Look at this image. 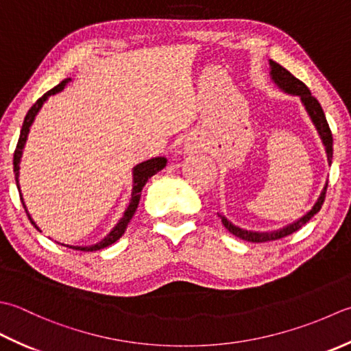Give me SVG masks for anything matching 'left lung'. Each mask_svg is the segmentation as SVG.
<instances>
[{
	"instance_id": "left-lung-1",
	"label": "left lung",
	"mask_w": 351,
	"mask_h": 351,
	"mask_svg": "<svg viewBox=\"0 0 351 351\" xmlns=\"http://www.w3.org/2000/svg\"><path fill=\"white\" fill-rule=\"evenodd\" d=\"M269 65H271V77H273V80L277 83V86H280V88L285 92H288V94L298 95L300 98H302V101L306 107L307 113L311 115L312 123L315 124L317 130L321 136V139H323V144L326 147V153H327V160H328V163H332L333 136H332V132H330V127H328V124H327V119H326V115L323 112V107H321V104L318 103V99L311 94L309 88H307V86L303 82H300L297 77L292 75L288 69H285L282 65H278V63L274 62V60H271ZM326 192H327V183L324 186V189L321 191V195L317 199L315 206H313L312 209L307 212L303 218H300L298 221L292 223L291 226H286V227L280 228V230H276V232H271V233H257V232L242 230V228L233 226L232 223H228V221L224 217H221V215L219 217H221V221H223V224H224L227 230L233 233L234 236H238L239 239H244V241H248V242H256V244H261V242H268V241H276V239L285 238V236L292 234L294 232L300 230V228H302L307 223V221H309L313 215H315V213H318L319 209H321V206H323L324 199H326Z\"/></svg>"
}]
</instances>
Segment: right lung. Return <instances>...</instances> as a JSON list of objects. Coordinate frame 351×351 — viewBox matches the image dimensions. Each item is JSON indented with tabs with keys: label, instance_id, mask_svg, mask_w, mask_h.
<instances>
[{
	"label": "right lung",
	"instance_id": "add662e5",
	"mask_svg": "<svg viewBox=\"0 0 351 351\" xmlns=\"http://www.w3.org/2000/svg\"><path fill=\"white\" fill-rule=\"evenodd\" d=\"M71 80V78H66V80H63L62 83H59L56 86V88H53L51 90H48L47 94L42 95L38 101H36L32 109L27 112L25 115V119H24V124H23V128H21V134H19V139H18V144H16V148H15V153H13V173H15V180H16V186H18V191H19V197H21V202H23V206L25 209V213L28 219L32 221V224L38 228V226L34 224V221L32 219V217L28 215L27 212V207L24 204V199H23V195H21V189H19V182H18V177H19V160H21V154H23V148H24V144L27 141V134H28V130H30V125L33 123V119L36 117V113L39 112V109L42 107V104H44L45 99L49 97L56 94V92L62 90L63 88H65V84ZM167 165V159L165 157H154V159H149L147 162H142L139 163V165H136L134 169H133V194H132V202L130 204H128L127 210L124 213V217L121 218L119 223L113 227V230L106 236V238L98 242V244L95 245H90V247H69L73 250H78V252H97V250H101V248H106L112 245L113 242H117L121 236L124 234L125 228H127V224L130 223L132 217L134 215L136 209H138V204H139V199H141V192H142V188H144L145 183L148 182V178H152L156 173H159L160 169L165 168ZM39 230V228H38Z\"/></svg>",
	"mask_w": 351,
	"mask_h": 351
}]
</instances>
